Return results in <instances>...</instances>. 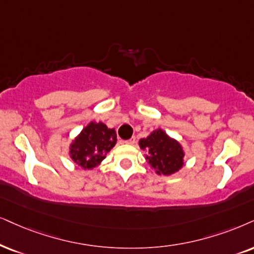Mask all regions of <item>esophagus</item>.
<instances>
[{
	"instance_id": "obj_1",
	"label": "esophagus",
	"mask_w": 254,
	"mask_h": 254,
	"mask_svg": "<svg viewBox=\"0 0 254 254\" xmlns=\"http://www.w3.org/2000/svg\"><path fill=\"white\" fill-rule=\"evenodd\" d=\"M124 143L127 144V145H133V144H134V138H130L129 140H125Z\"/></svg>"
}]
</instances>
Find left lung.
Listing matches in <instances>:
<instances>
[{
  "label": "left lung",
  "mask_w": 254,
  "mask_h": 254,
  "mask_svg": "<svg viewBox=\"0 0 254 254\" xmlns=\"http://www.w3.org/2000/svg\"><path fill=\"white\" fill-rule=\"evenodd\" d=\"M139 147L145 151V159L159 176H171L184 166L185 152L182 144L164 130L156 129L146 138L139 139Z\"/></svg>",
  "instance_id": "8db88e82"
}]
</instances>
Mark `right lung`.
I'll use <instances>...</instances> for the list:
<instances>
[{"label": "right lung", "instance_id": "add662e5", "mask_svg": "<svg viewBox=\"0 0 254 254\" xmlns=\"http://www.w3.org/2000/svg\"><path fill=\"white\" fill-rule=\"evenodd\" d=\"M116 143L115 129H110L102 122H90L71 140L69 156L83 170H92L101 165Z\"/></svg>", "mask_w": 254, "mask_h": 254}]
</instances>
